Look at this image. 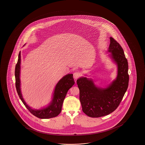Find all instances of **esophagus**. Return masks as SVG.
Returning a JSON list of instances; mask_svg holds the SVG:
<instances>
[{
	"label": "esophagus",
	"instance_id": "34e87169",
	"mask_svg": "<svg viewBox=\"0 0 145 145\" xmlns=\"http://www.w3.org/2000/svg\"><path fill=\"white\" fill-rule=\"evenodd\" d=\"M80 76H81V74L78 72H75L73 73V78L75 79L78 78Z\"/></svg>",
	"mask_w": 145,
	"mask_h": 145
}]
</instances>
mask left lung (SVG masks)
I'll list each match as a JSON object with an SVG mask.
<instances>
[{
	"instance_id": "8db88e82",
	"label": "left lung",
	"mask_w": 145,
	"mask_h": 145,
	"mask_svg": "<svg viewBox=\"0 0 145 145\" xmlns=\"http://www.w3.org/2000/svg\"><path fill=\"white\" fill-rule=\"evenodd\" d=\"M108 52L117 64V78L106 88L97 87L90 79L81 77L77 80L82 110L88 117L99 118L114 111L120 105L128 87V63L122 47L110 37Z\"/></svg>"
}]
</instances>
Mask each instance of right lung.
<instances>
[{
	"mask_svg": "<svg viewBox=\"0 0 145 145\" xmlns=\"http://www.w3.org/2000/svg\"><path fill=\"white\" fill-rule=\"evenodd\" d=\"M20 64L21 52H19L17 63L15 66V86L17 92L21 100L25 107L35 117L42 119L53 118L57 116L61 111L62 104L69 89L72 88L75 82L72 74H68L61 79L57 83L54 92L53 97L50 105L40 110L33 109L29 106L23 98L20 88Z\"/></svg>",
	"mask_w": 145,
	"mask_h": 145,
	"instance_id": "right-lung-1",
	"label": "right lung"
}]
</instances>
